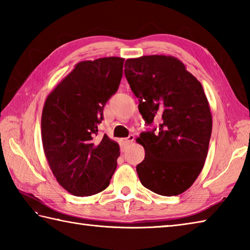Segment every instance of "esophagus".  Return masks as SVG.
Instances as JSON below:
<instances>
[{
	"label": "esophagus",
	"instance_id": "esophagus-1",
	"mask_svg": "<svg viewBox=\"0 0 250 250\" xmlns=\"http://www.w3.org/2000/svg\"><path fill=\"white\" fill-rule=\"evenodd\" d=\"M133 141H134V135H132V134L126 137V139H122L121 140L122 144H125V145H130Z\"/></svg>",
	"mask_w": 250,
	"mask_h": 250
}]
</instances>
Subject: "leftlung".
I'll list each match as a JSON object with an SVG mask.
<instances>
[{"mask_svg": "<svg viewBox=\"0 0 250 250\" xmlns=\"http://www.w3.org/2000/svg\"><path fill=\"white\" fill-rule=\"evenodd\" d=\"M125 75L139 99L146 125L137 142L145 159L137 164L142 185L164 196L190 188L204 167L211 135V114L201 83L171 56L128 59Z\"/></svg>", "mask_w": 250, "mask_h": 250, "instance_id": "8db88e82", "label": "left lung"}]
</instances>
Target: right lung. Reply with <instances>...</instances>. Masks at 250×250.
<instances>
[{"label":"right lung","instance_id":"obj_1","mask_svg":"<svg viewBox=\"0 0 250 250\" xmlns=\"http://www.w3.org/2000/svg\"><path fill=\"white\" fill-rule=\"evenodd\" d=\"M124 62L118 57L79 62L45 101V156L58 183L74 195L103 191L117 167L119 145L106 134L98 137V125L118 90Z\"/></svg>","mask_w":250,"mask_h":250}]
</instances>
